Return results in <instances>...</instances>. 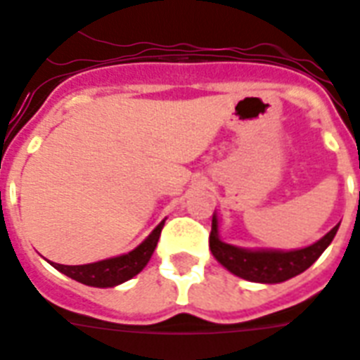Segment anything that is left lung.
Masks as SVG:
<instances>
[{"mask_svg": "<svg viewBox=\"0 0 360 360\" xmlns=\"http://www.w3.org/2000/svg\"><path fill=\"white\" fill-rule=\"evenodd\" d=\"M340 226V224H338ZM338 226L333 227L323 238L309 248L296 251H250L229 246L218 238V221L212 218V229L209 235V246L216 261L235 276L253 283H281L305 271L316 262L326 248L337 235Z\"/></svg>", "mask_w": 360, "mask_h": 360, "instance_id": "obj_1", "label": "left lung"}]
</instances>
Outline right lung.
Instances as JSON below:
<instances>
[{
	"instance_id": "add662e5",
	"label": "right lung",
	"mask_w": 360,
	"mask_h": 360,
	"mask_svg": "<svg viewBox=\"0 0 360 360\" xmlns=\"http://www.w3.org/2000/svg\"><path fill=\"white\" fill-rule=\"evenodd\" d=\"M165 221H160L159 226L155 227L148 238L140 244L136 250H133L127 255L114 257V259H107V261L92 262V264H81V266H66V264H51L57 268L58 271H63L64 276L72 277L75 281L83 283L89 286H99V288H107V286H116L120 283L127 281L131 277H134L139 271H142L148 261L153 255L157 242H159L160 231H162Z\"/></svg>"
}]
</instances>
